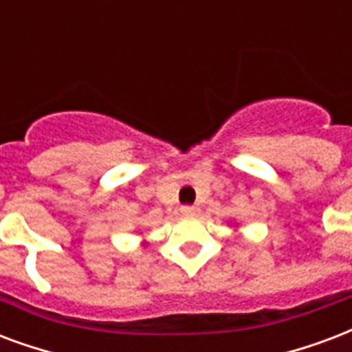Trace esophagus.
I'll list each match as a JSON object with an SVG mask.
<instances>
[{"mask_svg":"<svg viewBox=\"0 0 352 352\" xmlns=\"http://www.w3.org/2000/svg\"><path fill=\"white\" fill-rule=\"evenodd\" d=\"M197 208L195 206H182V213L184 215H197Z\"/></svg>","mask_w":352,"mask_h":352,"instance_id":"34e87169","label":"esophagus"}]
</instances>
